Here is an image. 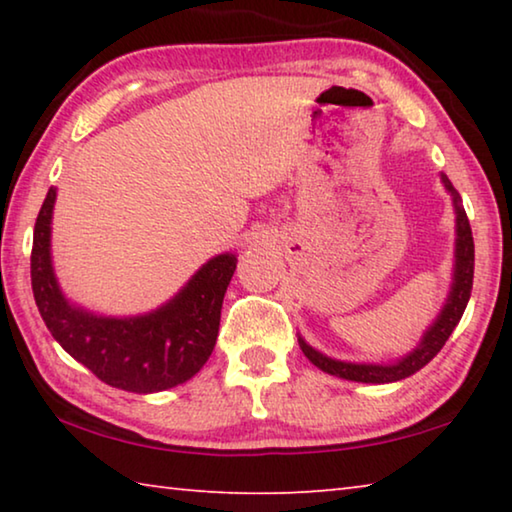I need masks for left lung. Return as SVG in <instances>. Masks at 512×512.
Here are the masks:
<instances>
[{
	"instance_id": "1",
	"label": "left lung",
	"mask_w": 512,
	"mask_h": 512,
	"mask_svg": "<svg viewBox=\"0 0 512 512\" xmlns=\"http://www.w3.org/2000/svg\"><path fill=\"white\" fill-rule=\"evenodd\" d=\"M440 180L449 194H452L454 210H456V250H454V277H452V289H449V296L445 300L443 309H440L438 318L429 325L427 332H424L422 341L418 348L406 354V357L397 359L395 363H350V361H339L332 357H325L323 352H318L300 339V350L305 352V357L314 363L327 375L350 379V381H363V384H391V381H400L411 377L413 372L427 366V363L436 357V354L443 350L445 341L449 334L454 332V327L461 320L463 311L467 307V300H470L472 293V280H474V239H472V228L470 221H467V214L461 205V196H458L456 189L449 183L445 173H440Z\"/></svg>"
}]
</instances>
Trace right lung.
Here are the masks:
<instances>
[{
    "label": "right lung",
    "mask_w": 512,
    "mask_h": 512,
    "mask_svg": "<svg viewBox=\"0 0 512 512\" xmlns=\"http://www.w3.org/2000/svg\"><path fill=\"white\" fill-rule=\"evenodd\" d=\"M54 203L56 187H49L33 230L31 287L40 316L60 348L108 386L128 393H158L192 379L214 350L237 255L212 257L176 296L149 314L99 316L72 305L58 287L51 264Z\"/></svg>",
    "instance_id": "right-lung-1"
}]
</instances>
